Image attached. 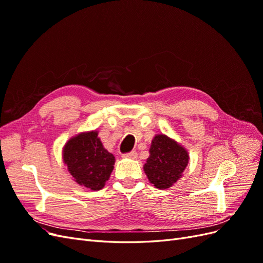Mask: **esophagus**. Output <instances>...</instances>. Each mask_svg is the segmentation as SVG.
I'll return each instance as SVG.
<instances>
[{
	"instance_id": "1",
	"label": "esophagus",
	"mask_w": 263,
	"mask_h": 263,
	"mask_svg": "<svg viewBox=\"0 0 263 263\" xmlns=\"http://www.w3.org/2000/svg\"><path fill=\"white\" fill-rule=\"evenodd\" d=\"M137 156H138V155H137L136 151H132V153L125 154L123 157H124V158H128V159H136Z\"/></svg>"
}]
</instances>
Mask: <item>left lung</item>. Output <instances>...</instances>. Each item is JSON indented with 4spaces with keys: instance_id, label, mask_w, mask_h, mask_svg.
Here are the masks:
<instances>
[{
    "instance_id": "8db88e82",
    "label": "left lung",
    "mask_w": 263,
    "mask_h": 263,
    "mask_svg": "<svg viewBox=\"0 0 263 263\" xmlns=\"http://www.w3.org/2000/svg\"><path fill=\"white\" fill-rule=\"evenodd\" d=\"M187 150L164 134L154 137L144 171L151 184L159 190L171 187L183 176L189 164Z\"/></svg>"
}]
</instances>
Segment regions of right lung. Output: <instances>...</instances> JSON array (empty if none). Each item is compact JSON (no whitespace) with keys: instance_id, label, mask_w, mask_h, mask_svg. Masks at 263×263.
<instances>
[{"instance_id":"right-lung-1","label":"right lung","mask_w":263,"mask_h":263,"mask_svg":"<svg viewBox=\"0 0 263 263\" xmlns=\"http://www.w3.org/2000/svg\"><path fill=\"white\" fill-rule=\"evenodd\" d=\"M62 161L79 185L100 191L114 169L115 157L103 146L99 132L90 130L79 133L66 142Z\"/></svg>"}]
</instances>
